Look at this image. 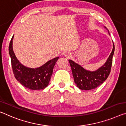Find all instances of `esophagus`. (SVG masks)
Returning <instances> with one entry per match:
<instances>
[{
    "mask_svg": "<svg viewBox=\"0 0 126 126\" xmlns=\"http://www.w3.org/2000/svg\"><path fill=\"white\" fill-rule=\"evenodd\" d=\"M65 57H67V58H69V57H70V56H71V55L70 54H69V53H65Z\"/></svg>",
    "mask_w": 126,
    "mask_h": 126,
    "instance_id": "obj_1",
    "label": "esophagus"
}]
</instances>
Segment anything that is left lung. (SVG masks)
Segmentation results:
<instances>
[{
    "label": "left lung",
    "mask_w": 126,
    "mask_h": 126,
    "mask_svg": "<svg viewBox=\"0 0 126 126\" xmlns=\"http://www.w3.org/2000/svg\"><path fill=\"white\" fill-rule=\"evenodd\" d=\"M114 45L111 53L105 63L97 70L93 72L87 71L72 60H68L71 67L74 81L79 89L90 90L96 88L106 80L111 71Z\"/></svg>",
    "instance_id": "8db88e82"
}]
</instances>
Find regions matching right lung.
<instances>
[{
    "mask_svg": "<svg viewBox=\"0 0 126 126\" xmlns=\"http://www.w3.org/2000/svg\"><path fill=\"white\" fill-rule=\"evenodd\" d=\"M13 36L9 43V53L15 78L21 85L30 90H37L45 89L49 85L54 67L59 57L50 60L37 68H30L24 66L18 61L13 52Z\"/></svg>",
    "mask_w": 126,
    "mask_h": 126,
    "instance_id": "add662e5",
    "label": "right lung"
}]
</instances>
